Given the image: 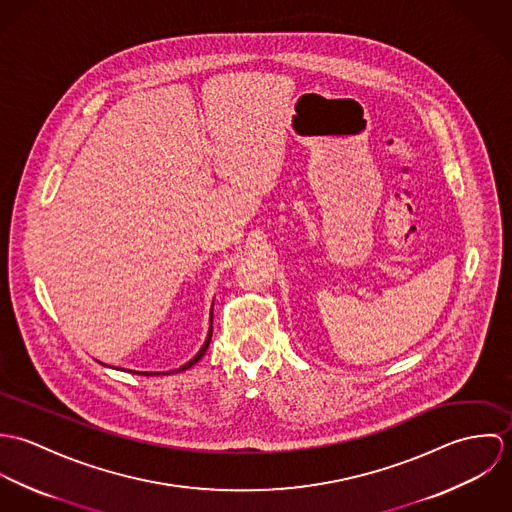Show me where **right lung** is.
Segmentation results:
<instances>
[{
  "label": "right lung",
  "instance_id": "add662e5",
  "mask_svg": "<svg viewBox=\"0 0 512 512\" xmlns=\"http://www.w3.org/2000/svg\"><path fill=\"white\" fill-rule=\"evenodd\" d=\"M211 337H213V333H209V337H207V343L203 345V349L199 351V355H197L195 359H191V361H189L187 365L181 366L179 370H187V368H191V366L195 365V363H199V359H201V357L205 355V351H207V349H209V345H211ZM179 370H175V372H179ZM138 374H142V372H138ZM144 374H146V376H149V372H144ZM153 374H155V372H153Z\"/></svg>",
  "mask_w": 512,
  "mask_h": 512
}]
</instances>
